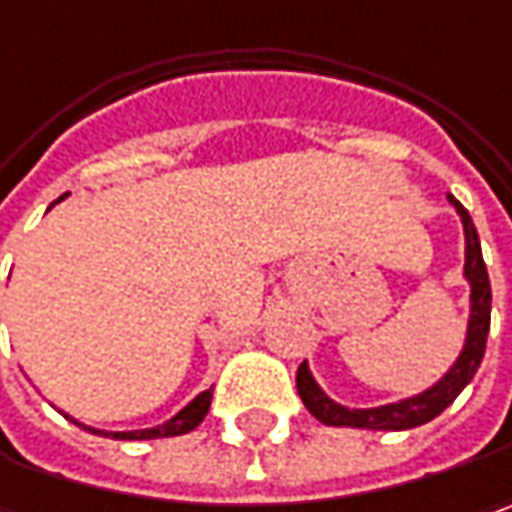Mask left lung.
Instances as JSON below:
<instances>
[{
  "mask_svg": "<svg viewBox=\"0 0 512 512\" xmlns=\"http://www.w3.org/2000/svg\"><path fill=\"white\" fill-rule=\"evenodd\" d=\"M450 203L456 206L458 217L464 223V240H467V246H464V278L470 283V321H467V338H464L461 355L456 358V364L444 372V378L435 381L430 389H424L412 398H404V401L384 404V407H369V410H349L344 404L332 401L318 387V381L312 378V372L303 361L298 367V378H295L300 401L326 427H358V430H412V427H421V424L433 421L435 415L447 410L458 398V392L473 381V375L481 367L487 332H490L493 292H490V278H487V266L481 257V243H478L473 217L456 197H450Z\"/></svg>",
  "mask_w": 512,
  "mask_h": 512,
  "instance_id": "1",
  "label": "left lung"
}]
</instances>
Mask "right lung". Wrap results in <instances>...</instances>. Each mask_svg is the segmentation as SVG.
<instances>
[{"label":"right lung","mask_w":512,"mask_h":512,"mask_svg":"<svg viewBox=\"0 0 512 512\" xmlns=\"http://www.w3.org/2000/svg\"><path fill=\"white\" fill-rule=\"evenodd\" d=\"M212 407V389H206V392H200L194 401H189L183 410L177 412L174 418H168L166 424H157V427H151V430H131V433H105V430H94V427H85V424H79V427H85V430H91V433L105 435V438H120V441H145V438H171V435H186L191 433L203 418H206V412Z\"/></svg>","instance_id":"obj_1"}]
</instances>
